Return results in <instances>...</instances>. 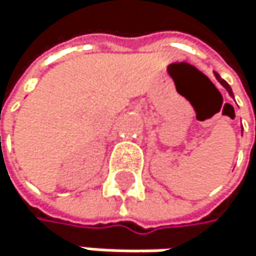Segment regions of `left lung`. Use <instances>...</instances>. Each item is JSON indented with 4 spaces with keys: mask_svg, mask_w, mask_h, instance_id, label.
<instances>
[{
    "mask_svg": "<svg viewBox=\"0 0 256 256\" xmlns=\"http://www.w3.org/2000/svg\"><path fill=\"white\" fill-rule=\"evenodd\" d=\"M215 78H216V80L220 81V84H221L222 87H226V90L229 92V95H230V96H234V94H232V89H230V86H229L228 82H226V81H224V80H222V78H221V76H220V75L216 74V72H215Z\"/></svg>",
    "mask_w": 256,
    "mask_h": 256,
    "instance_id": "obj_1",
    "label": "left lung"
}]
</instances>
